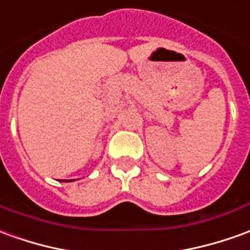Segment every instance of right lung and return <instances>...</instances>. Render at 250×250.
<instances>
[{
	"mask_svg": "<svg viewBox=\"0 0 250 250\" xmlns=\"http://www.w3.org/2000/svg\"><path fill=\"white\" fill-rule=\"evenodd\" d=\"M62 181H74V180H62Z\"/></svg>",
	"mask_w": 250,
	"mask_h": 250,
	"instance_id": "add662e5",
	"label": "right lung"
}]
</instances>
